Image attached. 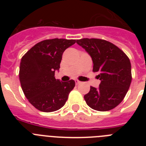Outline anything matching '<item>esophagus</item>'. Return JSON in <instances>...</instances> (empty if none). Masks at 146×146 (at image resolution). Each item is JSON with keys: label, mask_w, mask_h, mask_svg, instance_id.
I'll return each instance as SVG.
<instances>
[{"label": "esophagus", "mask_w": 146, "mask_h": 146, "mask_svg": "<svg viewBox=\"0 0 146 146\" xmlns=\"http://www.w3.org/2000/svg\"><path fill=\"white\" fill-rule=\"evenodd\" d=\"M80 81H79V80H75V83H76V85H78V84H80Z\"/></svg>", "instance_id": "1"}]
</instances>
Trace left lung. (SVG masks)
Returning <instances> with one entry per match:
<instances>
[{
	"mask_svg": "<svg viewBox=\"0 0 146 146\" xmlns=\"http://www.w3.org/2000/svg\"><path fill=\"white\" fill-rule=\"evenodd\" d=\"M77 44L92 58L93 72H99L98 88L91 86L86 104L98 111H108L123 101L131 82V63L126 54L106 40L81 38Z\"/></svg>",
	"mask_w": 146,
	"mask_h": 146,
	"instance_id": "1",
	"label": "left lung"
}]
</instances>
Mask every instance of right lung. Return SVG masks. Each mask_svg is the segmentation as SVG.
<instances>
[{"label":"right lung","mask_w":146,"mask_h":146,"mask_svg":"<svg viewBox=\"0 0 146 146\" xmlns=\"http://www.w3.org/2000/svg\"><path fill=\"white\" fill-rule=\"evenodd\" d=\"M76 40L52 38L35 44L23 55L20 62V84L25 97L40 111L50 113L65 104L70 91L75 86L73 80H56L62 55Z\"/></svg>","instance_id":"obj_1"}]
</instances>
